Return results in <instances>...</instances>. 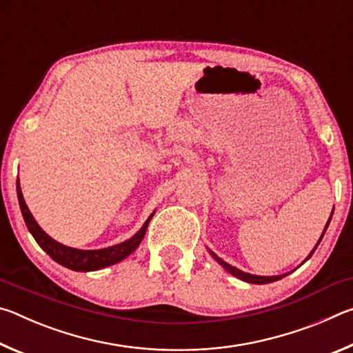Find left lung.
I'll use <instances>...</instances> for the list:
<instances>
[{
	"mask_svg": "<svg viewBox=\"0 0 353 353\" xmlns=\"http://www.w3.org/2000/svg\"><path fill=\"white\" fill-rule=\"evenodd\" d=\"M332 214H333V212H332ZM330 219H332V216L328 218V223H327V225H325V229H324V232H322V236H324V234H325V230H327V227H328V224H330ZM322 236L319 238V241H318V244H316L314 246V249L312 250V254H310L308 256H307V260L310 259V256L313 255V252L316 250V248L319 246V243H321V240H322ZM212 255L214 256V260H216L221 266L224 268V270L227 271V272H230L232 276H235V277H238V279H241V280H244V282H248V283H256V285H265V283H271V282H276V280H280L282 277H285V276H288V274H283V276H274V277H263V276H252V274H248V272H243L241 270H238V268H234L232 265H229V263H225V261H223L221 259H218L216 255H214L213 252H212Z\"/></svg>",
	"mask_w": 353,
	"mask_h": 353,
	"instance_id": "obj_1",
	"label": "left lung"
}]
</instances>
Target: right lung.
<instances>
[{
    "mask_svg": "<svg viewBox=\"0 0 353 353\" xmlns=\"http://www.w3.org/2000/svg\"><path fill=\"white\" fill-rule=\"evenodd\" d=\"M17 194H19V202H20L23 218H25L28 229L32 234V236L35 238V241L39 243V246L43 249L52 260L61 263L62 266L70 268V270H73V271H97V270H101V268L115 265V263L126 259L129 254H132L134 250L139 248V244L141 243L143 236H145V234H146L149 221H151L152 214H154L152 213L151 216L146 219V223L143 224L141 229L137 232L132 238H129L128 241L115 244V246H110L105 249L81 250V249L63 246V244L54 241L51 236H48L45 232L40 229V225L35 223V219L32 218L31 212H29L25 199H23L20 183H19V187H17Z\"/></svg>",
    "mask_w": 353,
    "mask_h": 353,
    "instance_id": "obj_1",
    "label": "right lung"
}]
</instances>
